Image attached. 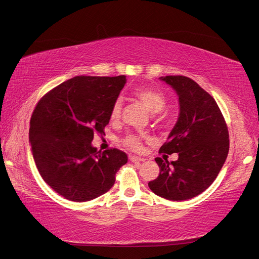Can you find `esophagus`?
<instances>
[{
    "mask_svg": "<svg viewBox=\"0 0 259 259\" xmlns=\"http://www.w3.org/2000/svg\"><path fill=\"white\" fill-rule=\"evenodd\" d=\"M129 160L132 161V162H142V161H144L145 159L137 157V156H133V155H130V156H129Z\"/></svg>",
    "mask_w": 259,
    "mask_h": 259,
    "instance_id": "1",
    "label": "esophagus"
}]
</instances>
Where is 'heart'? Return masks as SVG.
<instances>
[{
  "label": "heart",
  "mask_w": 259,
  "mask_h": 259,
  "mask_svg": "<svg viewBox=\"0 0 259 259\" xmlns=\"http://www.w3.org/2000/svg\"><path fill=\"white\" fill-rule=\"evenodd\" d=\"M135 96L140 99L145 107L151 113H160L165 108L166 105V97L165 95L155 89L142 88L135 91ZM122 109V100L121 98H117L112 104L110 111L111 120H117L120 117ZM150 141L149 137L141 136V135H128L122 139V144L133 151H140L143 148V141Z\"/></svg>",
  "instance_id": "b5f03b06"
}]
</instances>
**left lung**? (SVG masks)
I'll list each match as a JSON object with an SVG mask.
<instances>
[{
  "label": "left lung",
  "instance_id": "obj_1",
  "mask_svg": "<svg viewBox=\"0 0 259 259\" xmlns=\"http://www.w3.org/2000/svg\"><path fill=\"white\" fill-rule=\"evenodd\" d=\"M160 79L176 91L180 113L159 152H176L178 159L169 163L156 158L160 173L148 187L163 198L186 200L204 192L221 170L229 149L228 129L212 96L195 81L185 75Z\"/></svg>",
  "mask_w": 259,
  "mask_h": 259
}]
</instances>
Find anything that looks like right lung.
Here are the masks:
<instances>
[{
	"instance_id": "1",
	"label": "right lung",
	"mask_w": 259,
	"mask_h": 259,
	"mask_svg": "<svg viewBox=\"0 0 259 259\" xmlns=\"http://www.w3.org/2000/svg\"><path fill=\"white\" fill-rule=\"evenodd\" d=\"M124 84V75H76L37 102L30 121L32 154L42 179L63 197L80 203L104 194L127 163L126 152L92 146L95 133L104 135Z\"/></svg>"
}]
</instances>
